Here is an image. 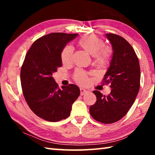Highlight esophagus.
<instances>
[{
  "label": "esophagus",
  "instance_id": "obj_1",
  "mask_svg": "<svg viewBox=\"0 0 155 155\" xmlns=\"http://www.w3.org/2000/svg\"><path fill=\"white\" fill-rule=\"evenodd\" d=\"M80 91H81V96H83L84 94H86L87 93V91L86 90H85V89H83V88H81L80 89Z\"/></svg>",
  "mask_w": 155,
  "mask_h": 155
}]
</instances>
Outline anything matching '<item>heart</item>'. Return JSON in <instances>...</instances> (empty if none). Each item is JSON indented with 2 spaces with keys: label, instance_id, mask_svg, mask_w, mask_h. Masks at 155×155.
Listing matches in <instances>:
<instances>
[{
  "label": "heart",
  "instance_id": "1",
  "mask_svg": "<svg viewBox=\"0 0 155 155\" xmlns=\"http://www.w3.org/2000/svg\"><path fill=\"white\" fill-rule=\"evenodd\" d=\"M78 45L91 55L94 56V62L98 65H104L108 64L111 58V50L104 46L102 39L95 35H84L78 41ZM73 49L71 46H65L61 54V61L64 64H69L72 61ZM74 79L81 85L87 83V75L82 70H78L75 72Z\"/></svg>",
  "mask_w": 155,
  "mask_h": 155
}]
</instances>
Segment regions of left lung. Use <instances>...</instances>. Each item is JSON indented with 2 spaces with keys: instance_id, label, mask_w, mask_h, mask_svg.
I'll use <instances>...</instances> for the list:
<instances>
[{
  "instance_id": "8db88e82",
  "label": "left lung",
  "mask_w": 155,
  "mask_h": 155,
  "mask_svg": "<svg viewBox=\"0 0 155 155\" xmlns=\"http://www.w3.org/2000/svg\"><path fill=\"white\" fill-rule=\"evenodd\" d=\"M105 35L114 52L103 82L110 84L111 91L105 96L94 91L96 102L90 113L96 121L111 124L122 119L134 103L140 90V67L134 49L124 38L113 33Z\"/></svg>"
}]
</instances>
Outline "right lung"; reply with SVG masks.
<instances>
[{
    "instance_id": "1",
    "label": "right lung",
    "mask_w": 155,
    "mask_h": 155,
    "mask_svg": "<svg viewBox=\"0 0 155 155\" xmlns=\"http://www.w3.org/2000/svg\"><path fill=\"white\" fill-rule=\"evenodd\" d=\"M78 34L52 33L35 41L21 68V86L29 108L49 122L67 118L72 105L80 95L78 86L70 84L59 89L52 77L61 67L63 49Z\"/></svg>"
}]
</instances>
